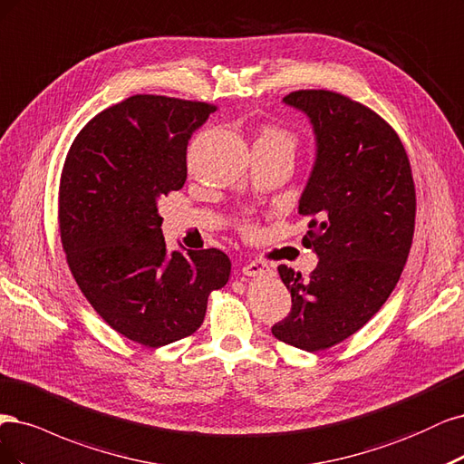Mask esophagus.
Listing matches in <instances>:
<instances>
[{
  "mask_svg": "<svg viewBox=\"0 0 464 464\" xmlns=\"http://www.w3.org/2000/svg\"><path fill=\"white\" fill-rule=\"evenodd\" d=\"M243 274L246 277H266L274 274V267L266 260H252L243 266Z\"/></svg>",
  "mask_w": 464,
  "mask_h": 464,
  "instance_id": "obj_1",
  "label": "esophagus"
}]
</instances>
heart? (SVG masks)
Wrapping results in <instances>:
<instances>
[{
  "label": "heart",
  "mask_w": 464,
  "mask_h": 464,
  "mask_svg": "<svg viewBox=\"0 0 464 464\" xmlns=\"http://www.w3.org/2000/svg\"><path fill=\"white\" fill-rule=\"evenodd\" d=\"M258 140L293 148V146H295V134H293L291 130H287V129L279 127V125H266V127L262 129V134H260Z\"/></svg>",
  "instance_id": "obj_1"
}]
</instances>
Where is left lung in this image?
<instances>
[{"mask_svg":"<svg viewBox=\"0 0 464 464\" xmlns=\"http://www.w3.org/2000/svg\"><path fill=\"white\" fill-rule=\"evenodd\" d=\"M283 102L316 134L298 214L310 219L303 241L320 262L308 277L277 267L293 306L272 334L314 353L356 334L390 298L412 245L416 192L405 146L376 111L332 91Z\"/></svg>","mask_w":464,"mask_h":464,"instance_id":"1","label":"left lung"}]
</instances>
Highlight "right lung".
<instances>
[{
    "instance_id": "1",
    "label": "right lung",
    "mask_w": 464,
    "mask_h": 464,
    "mask_svg": "<svg viewBox=\"0 0 464 464\" xmlns=\"http://www.w3.org/2000/svg\"><path fill=\"white\" fill-rule=\"evenodd\" d=\"M216 106L137 94L103 110L71 144L59 233L86 301L144 347L192 335L208 296L229 281L226 252L166 248L158 200L183 188L187 146Z\"/></svg>"
}]
</instances>
